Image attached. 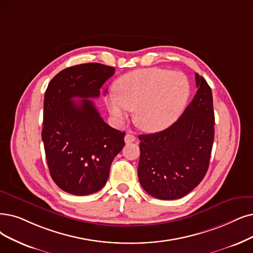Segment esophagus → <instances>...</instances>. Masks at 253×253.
I'll use <instances>...</instances> for the list:
<instances>
[{"mask_svg": "<svg viewBox=\"0 0 253 253\" xmlns=\"http://www.w3.org/2000/svg\"><path fill=\"white\" fill-rule=\"evenodd\" d=\"M135 140H136V137L134 136V134H132V133H126V137H125V141H126V143H130V142H134Z\"/></svg>", "mask_w": 253, "mask_h": 253, "instance_id": "obj_1", "label": "esophagus"}]
</instances>
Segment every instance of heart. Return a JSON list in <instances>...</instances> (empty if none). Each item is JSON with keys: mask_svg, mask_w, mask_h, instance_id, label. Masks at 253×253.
<instances>
[{"mask_svg": "<svg viewBox=\"0 0 253 253\" xmlns=\"http://www.w3.org/2000/svg\"><path fill=\"white\" fill-rule=\"evenodd\" d=\"M115 94L106 98L107 109L119 123L134 111L135 124L146 132H160L172 125L183 112L190 95V84L180 72L148 67L121 76Z\"/></svg>", "mask_w": 253, "mask_h": 253, "instance_id": "1", "label": "heart"}]
</instances>
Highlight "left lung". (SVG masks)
Wrapping results in <instances>:
<instances>
[{
	"label": "left lung",
	"instance_id": "left-lung-1",
	"mask_svg": "<svg viewBox=\"0 0 253 253\" xmlns=\"http://www.w3.org/2000/svg\"><path fill=\"white\" fill-rule=\"evenodd\" d=\"M197 92L184 113L164 130L139 135L138 177L151 196L184 197L205 177L214 142L213 95L207 81L195 74Z\"/></svg>",
	"mask_w": 253,
	"mask_h": 253
}]
</instances>
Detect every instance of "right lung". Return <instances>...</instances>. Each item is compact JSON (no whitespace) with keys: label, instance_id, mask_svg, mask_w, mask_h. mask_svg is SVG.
<instances>
[{"label":"right lung","instance_id":"right-lung-1","mask_svg":"<svg viewBox=\"0 0 253 253\" xmlns=\"http://www.w3.org/2000/svg\"><path fill=\"white\" fill-rule=\"evenodd\" d=\"M114 73V67L100 63L79 64L61 70L46 88L42 133L45 158L55 184L69 194L102 189L125 146L126 133L108 126L88 99L99 96ZM76 97L83 99L74 101Z\"/></svg>","mask_w":253,"mask_h":253}]
</instances>
